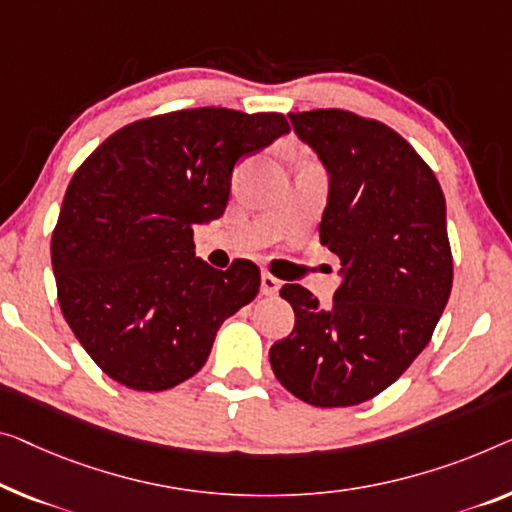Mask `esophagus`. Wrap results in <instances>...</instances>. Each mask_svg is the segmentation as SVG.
<instances>
[{
	"label": "esophagus",
	"mask_w": 512,
	"mask_h": 512,
	"mask_svg": "<svg viewBox=\"0 0 512 512\" xmlns=\"http://www.w3.org/2000/svg\"><path fill=\"white\" fill-rule=\"evenodd\" d=\"M280 289V280L269 276V273H262V294L264 296H276Z\"/></svg>",
	"instance_id": "obj_1"
}]
</instances>
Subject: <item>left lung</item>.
Returning <instances> with one entry per match:
<instances>
[{
	"label": "left lung",
	"instance_id": "8db88e82",
	"mask_svg": "<svg viewBox=\"0 0 512 512\" xmlns=\"http://www.w3.org/2000/svg\"><path fill=\"white\" fill-rule=\"evenodd\" d=\"M329 177L319 241L340 257L322 308L301 285L280 296L294 331L269 349L273 375L315 407L375 398L430 342L453 287L446 200L407 140L345 110L289 112Z\"/></svg>",
	"mask_w": 512,
	"mask_h": 512
}]
</instances>
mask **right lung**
I'll list each match as a JSON object with an SVG mask.
<instances>
[{
  "label": "right lung",
  "mask_w": 512,
  "mask_h": 512,
  "mask_svg": "<svg viewBox=\"0 0 512 512\" xmlns=\"http://www.w3.org/2000/svg\"><path fill=\"white\" fill-rule=\"evenodd\" d=\"M287 133L278 112L179 110L121 128L73 174L52 271L68 326L105 375L167 391L207 363L225 319L257 296L259 269H213L193 230L225 213L234 165Z\"/></svg>",
  "instance_id": "right-lung-1"
}]
</instances>
